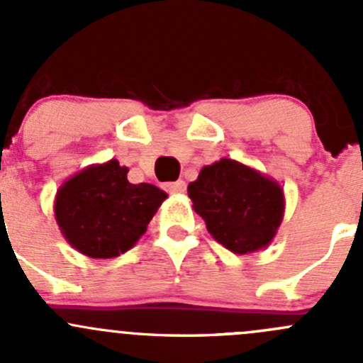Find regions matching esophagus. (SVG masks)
Segmentation results:
<instances>
[{
    "label": "esophagus",
    "mask_w": 363,
    "mask_h": 363,
    "mask_svg": "<svg viewBox=\"0 0 363 363\" xmlns=\"http://www.w3.org/2000/svg\"><path fill=\"white\" fill-rule=\"evenodd\" d=\"M164 188H167L168 193H177V195H182V193H186V182L184 181L168 182Z\"/></svg>",
    "instance_id": "esophagus-1"
}]
</instances>
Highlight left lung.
<instances>
[{
  "label": "left lung",
  "instance_id": "obj_1",
  "mask_svg": "<svg viewBox=\"0 0 363 363\" xmlns=\"http://www.w3.org/2000/svg\"><path fill=\"white\" fill-rule=\"evenodd\" d=\"M188 195L212 239L237 255L269 246L283 223L279 182L240 161L221 158L203 167Z\"/></svg>",
  "mask_w": 363,
  "mask_h": 363
}]
</instances>
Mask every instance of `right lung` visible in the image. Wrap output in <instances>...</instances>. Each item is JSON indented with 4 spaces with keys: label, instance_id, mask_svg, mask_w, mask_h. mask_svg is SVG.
I'll return each instance as SVG.
<instances>
[{
    "label": "right lung",
    "instance_id": "add662e5",
    "mask_svg": "<svg viewBox=\"0 0 363 363\" xmlns=\"http://www.w3.org/2000/svg\"><path fill=\"white\" fill-rule=\"evenodd\" d=\"M167 196L155 184H131L128 168L111 160L68 177L56 193L54 216L73 250L89 258H113L147 232Z\"/></svg>",
    "mask_w": 363,
    "mask_h": 363
}]
</instances>
